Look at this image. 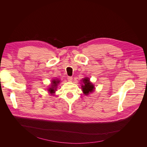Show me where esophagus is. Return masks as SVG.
I'll return each mask as SVG.
<instances>
[{
  "mask_svg": "<svg viewBox=\"0 0 147 147\" xmlns=\"http://www.w3.org/2000/svg\"><path fill=\"white\" fill-rule=\"evenodd\" d=\"M67 79H68L69 82H72V77H71V76H68V77H67Z\"/></svg>",
  "mask_w": 147,
  "mask_h": 147,
  "instance_id": "esophagus-1",
  "label": "esophagus"
}]
</instances>
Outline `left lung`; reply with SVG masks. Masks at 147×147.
I'll return each mask as SVG.
<instances>
[{
    "instance_id": "8db88e82",
    "label": "left lung",
    "mask_w": 147,
    "mask_h": 147,
    "mask_svg": "<svg viewBox=\"0 0 147 147\" xmlns=\"http://www.w3.org/2000/svg\"><path fill=\"white\" fill-rule=\"evenodd\" d=\"M83 80L84 85H82V87L83 93L86 96L94 90V86L93 84L90 83L89 78H85V79H83Z\"/></svg>"
}]
</instances>
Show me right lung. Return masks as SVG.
I'll return each mask as SVG.
<instances>
[{"mask_svg":"<svg viewBox=\"0 0 147 147\" xmlns=\"http://www.w3.org/2000/svg\"><path fill=\"white\" fill-rule=\"evenodd\" d=\"M59 83V80H58V79H56V80H54L52 81V86H51V88H50L49 89V92L50 93H53L54 92L55 90L57 89L56 88H57V86L58 84Z\"/></svg>","mask_w":147,"mask_h":147,"instance_id":"right-lung-1","label":"right lung"}]
</instances>
